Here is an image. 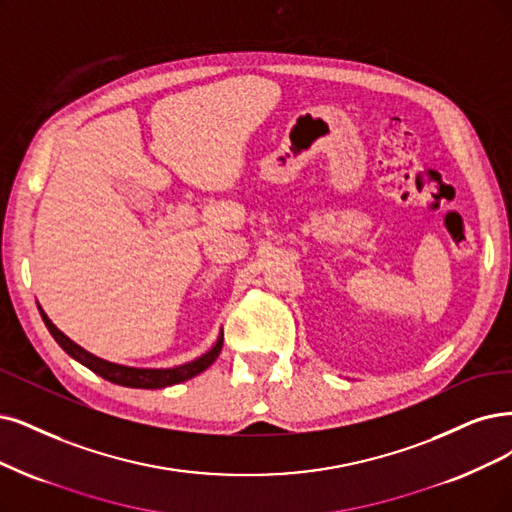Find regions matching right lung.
<instances>
[{"label": "right lung", "instance_id": "add662e5", "mask_svg": "<svg viewBox=\"0 0 512 512\" xmlns=\"http://www.w3.org/2000/svg\"><path fill=\"white\" fill-rule=\"evenodd\" d=\"M40 308V314L44 318V323L50 331V335L56 339V344H59L73 361L82 363L84 367H88L90 371H94L97 375H101L103 380L111 382V384H118V386H126V388H145V390H156V388H166V386H175L181 384L185 380H192L198 373H202L204 369L211 367L217 356L223 348V331L219 333L215 346L204 352L202 356L194 358V361L177 365V367H168V369H151V367H130V365H120V363H111L105 361V358L92 354L88 350H84L82 346H78L69 339L59 327H56L52 320L48 318V314L42 310V306L37 304Z\"/></svg>", "mask_w": 512, "mask_h": 512}]
</instances>
